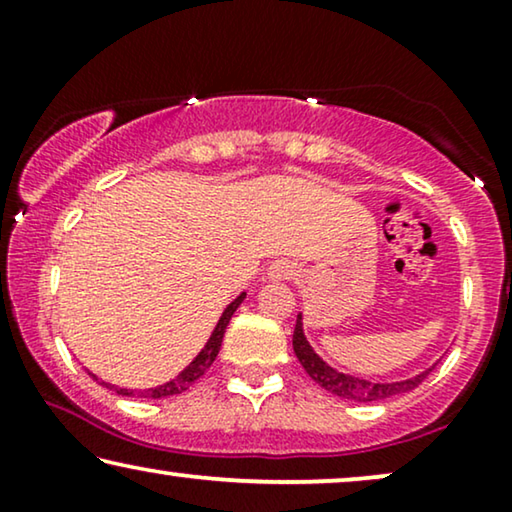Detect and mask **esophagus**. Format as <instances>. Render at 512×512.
<instances>
[{"instance_id":"esophagus-1","label":"esophagus","mask_w":512,"mask_h":512,"mask_svg":"<svg viewBox=\"0 0 512 512\" xmlns=\"http://www.w3.org/2000/svg\"><path fill=\"white\" fill-rule=\"evenodd\" d=\"M296 275H298L296 263L286 261V258H282V261H275L268 268V277L277 279V282H286V279H293Z\"/></svg>"}]
</instances>
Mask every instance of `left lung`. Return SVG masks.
Here are the masks:
<instances>
[{
    "instance_id": "obj_1",
    "label": "left lung",
    "mask_w": 512,
    "mask_h": 512,
    "mask_svg": "<svg viewBox=\"0 0 512 512\" xmlns=\"http://www.w3.org/2000/svg\"><path fill=\"white\" fill-rule=\"evenodd\" d=\"M293 352H296L300 366L305 368V373L310 375L321 389H326L328 394L333 396L345 398V401H359V403H373V401H384V398H391V396H401L405 391H412L415 387H419V384L424 382V377L433 370L429 368L424 370V373L401 382H368V380H361V377L340 373V370L328 366L326 361H321L319 354L310 347V342H307L303 333V314H298L296 319V331H293Z\"/></svg>"
}]
</instances>
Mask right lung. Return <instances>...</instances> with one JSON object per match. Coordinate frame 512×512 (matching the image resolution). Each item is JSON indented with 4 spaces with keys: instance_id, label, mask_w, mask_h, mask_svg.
Listing matches in <instances>:
<instances>
[{
    "instance_id": "1",
    "label": "right lung",
    "mask_w": 512,
    "mask_h": 512,
    "mask_svg": "<svg viewBox=\"0 0 512 512\" xmlns=\"http://www.w3.org/2000/svg\"><path fill=\"white\" fill-rule=\"evenodd\" d=\"M244 296H247V293H240V296H237V298L233 300V303H230V305L226 307V310H223L219 324H216L214 333L209 335L205 349H202V352H200L198 356H195V359H193L191 363H188V366H186L184 370H181V373H179L177 377H174V380L160 384V387L144 389V391L121 389V387H114V384H109V382H102V384H104V387L114 389L118 396H139V398H165V396H174V394H181V391H186L195 380H200V377L207 373V368L214 363L216 354H219V349H221L223 333H226L228 321H230V317H233V314H235L237 307H240ZM93 377H95V375H93ZM95 380H97V377H95Z\"/></svg>"
}]
</instances>
